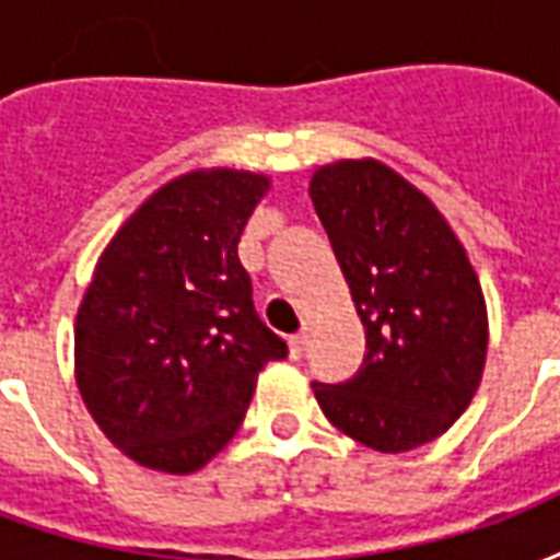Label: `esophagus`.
I'll return each mask as SVG.
<instances>
[{
	"label": "esophagus",
	"instance_id": "obj_1",
	"mask_svg": "<svg viewBox=\"0 0 560 560\" xmlns=\"http://www.w3.org/2000/svg\"><path fill=\"white\" fill-rule=\"evenodd\" d=\"M305 345H308V332H296V336H291V341H288V348H291L293 360H300V357H303Z\"/></svg>",
	"mask_w": 560,
	"mask_h": 560
}]
</instances>
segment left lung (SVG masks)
<instances>
[{
	"instance_id": "8db88e82",
	"label": "left lung",
	"mask_w": 560,
	"mask_h": 560,
	"mask_svg": "<svg viewBox=\"0 0 560 560\" xmlns=\"http://www.w3.org/2000/svg\"><path fill=\"white\" fill-rule=\"evenodd\" d=\"M308 197L365 329L360 372L312 384L339 432L377 453L441 438L480 387L489 315L465 245L429 197L377 159L312 173Z\"/></svg>"
}]
</instances>
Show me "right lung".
<instances>
[{
	"instance_id": "obj_1",
	"label": "right lung",
	"mask_w": 560,
	"mask_h": 560,
	"mask_svg": "<svg viewBox=\"0 0 560 560\" xmlns=\"http://www.w3.org/2000/svg\"><path fill=\"white\" fill-rule=\"evenodd\" d=\"M269 176L203 167L140 203L95 264L74 320L80 399L131 462L195 474L243 425L288 345L257 317L236 243Z\"/></svg>"
}]
</instances>
